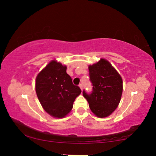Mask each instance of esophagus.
<instances>
[{"label":"esophagus","instance_id":"34e87169","mask_svg":"<svg viewBox=\"0 0 156 156\" xmlns=\"http://www.w3.org/2000/svg\"><path fill=\"white\" fill-rule=\"evenodd\" d=\"M79 87H80V89L82 90V89H83V84H79Z\"/></svg>","mask_w":156,"mask_h":156}]
</instances>
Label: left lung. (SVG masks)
Returning a JSON list of instances; mask_svg holds the SVG:
<instances>
[{
    "mask_svg": "<svg viewBox=\"0 0 156 156\" xmlns=\"http://www.w3.org/2000/svg\"><path fill=\"white\" fill-rule=\"evenodd\" d=\"M92 91L83 96L88 102L89 107L98 117L110 115L120 102L122 92V80L120 74L105 59L88 66Z\"/></svg>",
    "mask_w": 156,
    "mask_h": 156,
    "instance_id": "obj_1",
    "label": "left lung"
}]
</instances>
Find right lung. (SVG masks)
I'll return each mask as SVG.
<instances>
[{"label": "right lung", "instance_id": "add662e5", "mask_svg": "<svg viewBox=\"0 0 156 156\" xmlns=\"http://www.w3.org/2000/svg\"><path fill=\"white\" fill-rule=\"evenodd\" d=\"M67 67L52 60L39 73L35 80V90L44 110L56 118H63L73 107L80 88L73 84L66 73Z\"/></svg>", "mask_w": 156, "mask_h": 156}]
</instances>
